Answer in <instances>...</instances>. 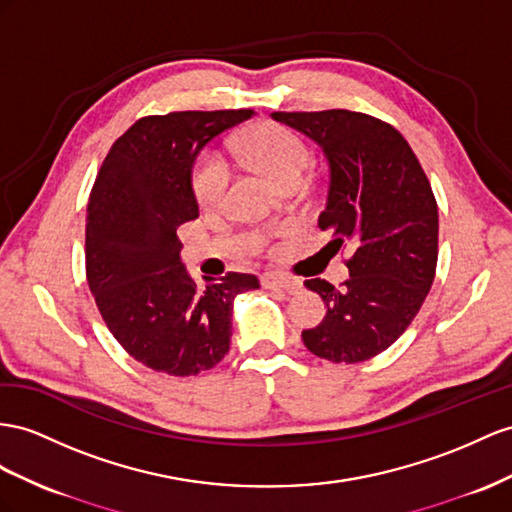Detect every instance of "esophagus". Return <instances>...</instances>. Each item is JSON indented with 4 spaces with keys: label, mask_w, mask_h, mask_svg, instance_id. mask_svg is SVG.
I'll return each mask as SVG.
<instances>
[{
    "label": "esophagus",
    "mask_w": 512,
    "mask_h": 512,
    "mask_svg": "<svg viewBox=\"0 0 512 512\" xmlns=\"http://www.w3.org/2000/svg\"><path fill=\"white\" fill-rule=\"evenodd\" d=\"M261 283L264 287H274V290H283L287 294H296L300 287H303V281H298L290 274H281V272H268L261 277Z\"/></svg>",
    "instance_id": "34e87169"
}]
</instances>
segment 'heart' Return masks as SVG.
Returning a JSON list of instances; mask_svg holds the SVG:
<instances>
[{
    "instance_id": "b5f03b06",
    "label": "heart",
    "mask_w": 512,
    "mask_h": 512,
    "mask_svg": "<svg viewBox=\"0 0 512 512\" xmlns=\"http://www.w3.org/2000/svg\"><path fill=\"white\" fill-rule=\"evenodd\" d=\"M235 151L277 186L303 181L311 166L307 142L294 129L279 123H261L235 142ZM231 170L216 153H203L192 168V190L201 207H216L225 199Z\"/></svg>"
}]
</instances>
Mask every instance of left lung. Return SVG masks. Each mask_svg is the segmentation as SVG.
Listing matches in <instances>:
<instances>
[{
  "label": "left lung",
  "mask_w": 512,
  "mask_h": 512,
  "mask_svg": "<svg viewBox=\"0 0 512 512\" xmlns=\"http://www.w3.org/2000/svg\"><path fill=\"white\" fill-rule=\"evenodd\" d=\"M318 142L329 162V192L318 227L339 251L350 246V279L305 285L326 316L303 331L313 355L359 363L381 355L409 329L437 268L439 212L430 181L396 127L350 110L272 112Z\"/></svg>",
  "instance_id": "left-lung-1"
}]
</instances>
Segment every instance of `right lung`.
<instances>
[{
  "instance_id": "obj_1",
  "label": "right lung",
  "mask_w": 512,
  "mask_h": 512,
  "mask_svg": "<svg viewBox=\"0 0 512 512\" xmlns=\"http://www.w3.org/2000/svg\"><path fill=\"white\" fill-rule=\"evenodd\" d=\"M253 110L144 116L112 144L86 209V279L103 322L155 372L194 376L229 352L238 294L255 274L199 287L179 261V225L199 216L192 164L209 140Z\"/></svg>"
}]
</instances>
